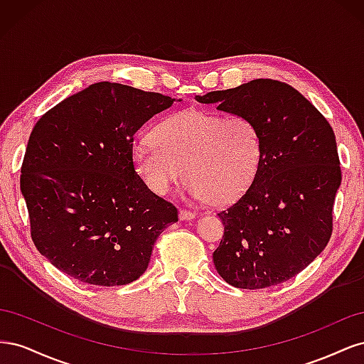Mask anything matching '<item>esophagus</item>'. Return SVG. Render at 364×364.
<instances>
[{
  "instance_id": "obj_1",
  "label": "esophagus",
  "mask_w": 364,
  "mask_h": 364,
  "mask_svg": "<svg viewBox=\"0 0 364 364\" xmlns=\"http://www.w3.org/2000/svg\"><path fill=\"white\" fill-rule=\"evenodd\" d=\"M196 217L194 211H190V209H181L179 211V218L181 220H193Z\"/></svg>"
}]
</instances>
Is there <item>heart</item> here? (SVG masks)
<instances>
[{"label": "heart", "instance_id": "obj_1", "mask_svg": "<svg viewBox=\"0 0 364 364\" xmlns=\"http://www.w3.org/2000/svg\"><path fill=\"white\" fill-rule=\"evenodd\" d=\"M151 138L136 142L132 161L158 196L186 176L194 199L232 203L250 188L262 161L259 129L241 114L186 109L164 119Z\"/></svg>", "mask_w": 364, "mask_h": 364}]
</instances>
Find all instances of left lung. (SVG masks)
Returning a JSON list of instances; mask_svg holds the SVG:
<instances>
[{
    "mask_svg": "<svg viewBox=\"0 0 364 364\" xmlns=\"http://www.w3.org/2000/svg\"><path fill=\"white\" fill-rule=\"evenodd\" d=\"M247 115L262 141L250 188L220 211L225 225L215 269L237 289H267L302 272L328 245L341 182L334 130L293 86L257 79L197 97Z\"/></svg>",
    "mask_w": 364,
    "mask_h": 364,
    "instance_id": "8db88e82",
    "label": "left lung"
}]
</instances>
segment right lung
<instances>
[{"label":"right lung","instance_id":"obj_1","mask_svg":"<svg viewBox=\"0 0 364 364\" xmlns=\"http://www.w3.org/2000/svg\"><path fill=\"white\" fill-rule=\"evenodd\" d=\"M174 98L100 82L43 114L21 167L30 234L54 267L91 285L114 287L146 272L178 209L135 171L136 130Z\"/></svg>","mask_w":364,"mask_h":364}]
</instances>
